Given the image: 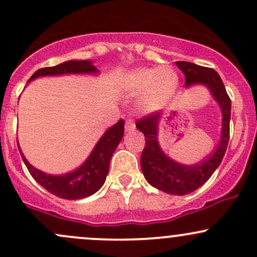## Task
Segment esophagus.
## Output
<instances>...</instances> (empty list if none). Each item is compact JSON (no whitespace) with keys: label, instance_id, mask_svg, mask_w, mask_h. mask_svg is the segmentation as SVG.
I'll return each instance as SVG.
<instances>
[{"label":"esophagus","instance_id":"esophagus-1","mask_svg":"<svg viewBox=\"0 0 257 257\" xmlns=\"http://www.w3.org/2000/svg\"><path fill=\"white\" fill-rule=\"evenodd\" d=\"M134 129H136V123H134L133 119L128 118V119L125 120V131L126 132H133Z\"/></svg>","mask_w":257,"mask_h":257}]
</instances>
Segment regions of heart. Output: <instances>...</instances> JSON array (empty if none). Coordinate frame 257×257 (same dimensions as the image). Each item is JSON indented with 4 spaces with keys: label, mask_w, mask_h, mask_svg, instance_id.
<instances>
[{
    "label": "heart",
    "mask_w": 257,
    "mask_h": 257,
    "mask_svg": "<svg viewBox=\"0 0 257 257\" xmlns=\"http://www.w3.org/2000/svg\"><path fill=\"white\" fill-rule=\"evenodd\" d=\"M178 85L176 72L167 66L158 69L140 67L125 77V88L129 94H140L138 107L143 112H154L169 103Z\"/></svg>",
    "instance_id": "obj_1"
}]
</instances>
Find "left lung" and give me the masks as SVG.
Returning a JSON list of instances; mask_svg holds the SVG:
<instances>
[{
  "label": "left lung",
  "instance_id": "1",
  "mask_svg": "<svg viewBox=\"0 0 257 257\" xmlns=\"http://www.w3.org/2000/svg\"><path fill=\"white\" fill-rule=\"evenodd\" d=\"M176 65L185 74L186 86L196 85V83L207 86L215 101L219 103L223 114L221 137L217 149L202 163L194 165L176 163L171 158L165 155L164 151L160 149L158 142V125L160 119L159 113L153 112L137 121V128L145 137V148L140 159L144 177L153 187L163 192L183 196L193 192L203 183H206L223 160V156L228 148L229 133H230L229 124H230L231 102L224 87L223 81L215 70L199 66L188 61H176Z\"/></svg>",
  "mask_w": 257,
  "mask_h": 257
}]
</instances>
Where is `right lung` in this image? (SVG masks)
Segmentation results:
<instances>
[{
	"label": "right lung",
	"instance_id": "right-lung-1",
	"mask_svg": "<svg viewBox=\"0 0 257 257\" xmlns=\"http://www.w3.org/2000/svg\"><path fill=\"white\" fill-rule=\"evenodd\" d=\"M98 72L96 66L91 64V61L85 60H70L66 63L59 64L56 66L43 67L37 70L29 81L37 79L39 76H48V75H64V74H94ZM124 134V120L119 119L113 126L103 134V137L98 140L94 149L79 169L70 174L61 175V176H53L39 171L36 167L32 166L27 161L20 148V153L28 169L29 174L40 186L49 191L50 193L65 199H81L91 196L103 186L108 175L109 161L113 153L117 149L118 144ZM18 144V143H17Z\"/></svg>",
	"mask_w": 257,
	"mask_h": 257
}]
</instances>
